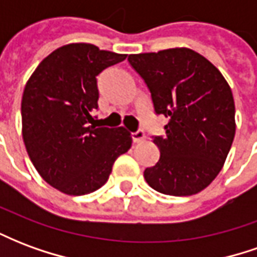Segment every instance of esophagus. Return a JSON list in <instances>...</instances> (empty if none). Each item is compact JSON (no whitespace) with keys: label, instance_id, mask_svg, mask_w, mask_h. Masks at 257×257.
<instances>
[{"label":"esophagus","instance_id":"obj_1","mask_svg":"<svg viewBox=\"0 0 257 257\" xmlns=\"http://www.w3.org/2000/svg\"><path fill=\"white\" fill-rule=\"evenodd\" d=\"M131 138L134 140V143H140V142H143V140L146 139L145 131H143V129H138L136 132H132V134H131Z\"/></svg>","mask_w":257,"mask_h":257}]
</instances>
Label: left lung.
Wrapping results in <instances>:
<instances>
[{
  "label": "left lung",
  "mask_w": 257,
  "mask_h": 257,
  "mask_svg": "<svg viewBox=\"0 0 257 257\" xmlns=\"http://www.w3.org/2000/svg\"><path fill=\"white\" fill-rule=\"evenodd\" d=\"M143 78L157 115L169 118L160 150L145 179L158 193L183 197L204 190L219 175L235 135L232 92L217 68L199 53L173 48L129 55Z\"/></svg>",
  "instance_id": "left-lung-1"
}]
</instances>
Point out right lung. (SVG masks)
Listing matches in <instances>:
<instances>
[{"label":"right lung","mask_w":257,"mask_h":257,"mask_svg":"<svg viewBox=\"0 0 257 257\" xmlns=\"http://www.w3.org/2000/svg\"><path fill=\"white\" fill-rule=\"evenodd\" d=\"M126 55L70 44L38 64L26 84L22 125L26 150L42 179L64 194L100 189L118 157L131 149L125 128H96L97 75Z\"/></svg>","instance_id":"add662e5"}]
</instances>
